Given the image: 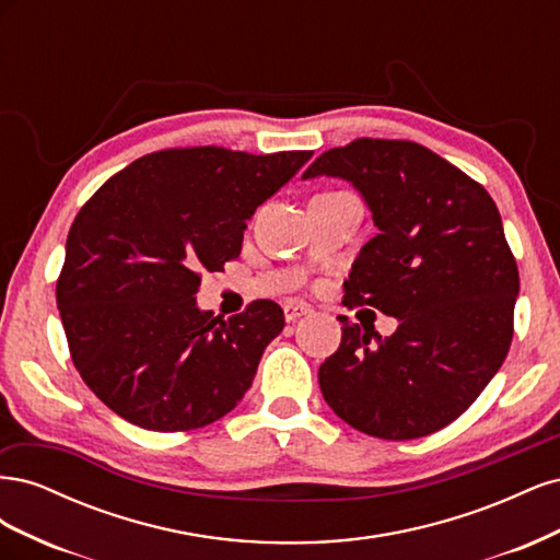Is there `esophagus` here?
<instances>
[{"mask_svg":"<svg viewBox=\"0 0 560 560\" xmlns=\"http://www.w3.org/2000/svg\"><path fill=\"white\" fill-rule=\"evenodd\" d=\"M282 311H284V319H287V322H294V319H299V317H303V315H308V313H311V306H306V303L287 301L284 306H282Z\"/></svg>","mask_w":560,"mask_h":560,"instance_id":"esophagus-1","label":"esophagus"}]
</instances>
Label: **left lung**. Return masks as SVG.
Returning <instances> with one entry per match:
<instances>
[{
    "label": "left lung",
    "mask_w": 560,
    "mask_h": 560,
    "mask_svg": "<svg viewBox=\"0 0 560 560\" xmlns=\"http://www.w3.org/2000/svg\"><path fill=\"white\" fill-rule=\"evenodd\" d=\"M350 182L378 233L346 280V306L397 317L393 336L350 325L319 364L322 397L348 425L404 442L465 413L514 336L518 268L493 198L434 151L354 140L303 173Z\"/></svg>",
    "instance_id": "left-lung-1"
}]
</instances>
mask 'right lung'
Masks as SVG:
<instances>
[{
    "label": "right lung",
    "instance_id": "right-lung-1",
    "mask_svg": "<svg viewBox=\"0 0 560 560\" xmlns=\"http://www.w3.org/2000/svg\"><path fill=\"white\" fill-rule=\"evenodd\" d=\"M313 151L165 149L107 179L67 235L58 311L72 362L100 401L154 432L235 409L284 327L273 301L229 319L200 311V276L238 259L247 219Z\"/></svg>",
    "mask_w": 560,
    "mask_h": 560
}]
</instances>
